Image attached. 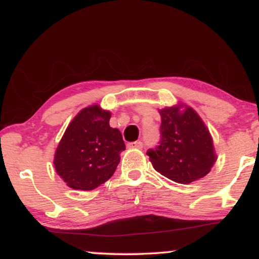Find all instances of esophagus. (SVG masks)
Returning <instances> with one entry per match:
<instances>
[{"label":"esophagus","mask_w":259,"mask_h":259,"mask_svg":"<svg viewBox=\"0 0 259 259\" xmlns=\"http://www.w3.org/2000/svg\"><path fill=\"white\" fill-rule=\"evenodd\" d=\"M142 146H144V144H142L141 141H134V142H129L127 144V147L129 148H142Z\"/></svg>","instance_id":"34e87169"}]
</instances>
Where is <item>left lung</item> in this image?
Segmentation results:
<instances>
[{"instance_id": "left-lung-1", "label": "left lung", "mask_w": 259, "mask_h": 259, "mask_svg": "<svg viewBox=\"0 0 259 259\" xmlns=\"http://www.w3.org/2000/svg\"><path fill=\"white\" fill-rule=\"evenodd\" d=\"M160 141L147 152L158 173L179 184H190L209 173L217 154L213 139L200 115L190 106L158 109Z\"/></svg>"}]
</instances>
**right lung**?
Wrapping results in <instances>:
<instances>
[{
    "instance_id": "right-lung-1",
    "label": "right lung",
    "mask_w": 259,
    "mask_h": 259,
    "mask_svg": "<svg viewBox=\"0 0 259 259\" xmlns=\"http://www.w3.org/2000/svg\"><path fill=\"white\" fill-rule=\"evenodd\" d=\"M109 119L111 112L92 105L82 108L65 129L53 165L70 189H96L117 169L125 144L119 130L109 126Z\"/></svg>"
}]
</instances>
